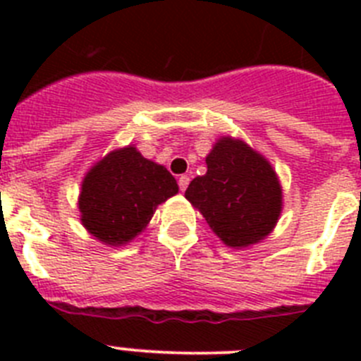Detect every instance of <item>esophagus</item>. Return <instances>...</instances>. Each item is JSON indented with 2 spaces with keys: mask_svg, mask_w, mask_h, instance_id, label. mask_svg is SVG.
Instances as JSON below:
<instances>
[{
  "mask_svg": "<svg viewBox=\"0 0 361 361\" xmlns=\"http://www.w3.org/2000/svg\"><path fill=\"white\" fill-rule=\"evenodd\" d=\"M177 183H178V188L184 191L188 188V184H190V177H188V175H180Z\"/></svg>",
  "mask_w": 361,
  "mask_h": 361,
  "instance_id": "34e87169",
  "label": "esophagus"
}]
</instances>
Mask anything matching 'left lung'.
<instances>
[{
	"mask_svg": "<svg viewBox=\"0 0 361 361\" xmlns=\"http://www.w3.org/2000/svg\"><path fill=\"white\" fill-rule=\"evenodd\" d=\"M206 164L208 171L191 180L186 199L216 237L231 247L267 237L282 209V190L269 162L245 142L222 137Z\"/></svg>",
	"mask_w": 361,
	"mask_h": 361,
	"instance_id": "1",
	"label": "left lung"
}]
</instances>
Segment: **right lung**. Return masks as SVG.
Masks as SVG:
<instances>
[{"label":"right lung","instance_id":"1","mask_svg":"<svg viewBox=\"0 0 361 361\" xmlns=\"http://www.w3.org/2000/svg\"><path fill=\"white\" fill-rule=\"evenodd\" d=\"M178 191L164 166L133 146L108 153L86 173L79 195L81 222L110 245L126 244L146 228L159 204Z\"/></svg>","mask_w":361,"mask_h":361}]
</instances>
